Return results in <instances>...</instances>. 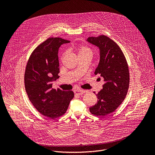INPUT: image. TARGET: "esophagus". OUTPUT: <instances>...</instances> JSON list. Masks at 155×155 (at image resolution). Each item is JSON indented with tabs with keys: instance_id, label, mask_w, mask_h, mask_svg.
Masks as SVG:
<instances>
[{
	"instance_id": "1",
	"label": "esophagus",
	"mask_w": 155,
	"mask_h": 155,
	"mask_svg": "<svg viewBox=\"0 0 155 155\" xmlns=\"http://www.w3.org/2000/svg\"><path fill=\"white\" fill-rule=\"evenodd\" d=\"M86 91H85V90H75V91H74V93H75V94H83V93H84L85 92H86Z\"/></svg>"
}]
</instances>
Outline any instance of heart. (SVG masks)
Returning a JSON list of instances; mask_svg holds the SVG:
<instances>
[{
    "label": "heart",
    "mask_w": 155,
    "mask_h": 155,
    "mask_svg": "<svg viewBox=\"0 0 155 155\" xmlns=\"http://www.w3.org/2000/svg\"><path fill=\"white\" fill-rule=\"evenodd\" d=\"M78 54H89L91 55V54H92V51L89 48L84 47H79L78 50Z\"/></svg>",
    "instance_id": "b5f03b06"
}]
</instances>
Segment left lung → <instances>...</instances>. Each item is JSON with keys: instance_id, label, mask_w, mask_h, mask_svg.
Listing matches in <instances>:
<instances>
[{"instance_id": "left-lung-1", "label": "left lung", "mask_w": 155, "mask_h": 155, "mask_svg": "<svg viewBox=\"0 0 155 155\" xmlns=\"http://www.w3.org/2000/svg\"><path fill=\"white\" fill-rule=\"evenodd\" d=\"M86 41L99 50V62L94 74L100 75L104 81L102 90L96 94L97 102L90 111L104 117L114 112L126 97L129 84L128 65L119 46L108 37H88Z\"/></svg>"}]
</instances>
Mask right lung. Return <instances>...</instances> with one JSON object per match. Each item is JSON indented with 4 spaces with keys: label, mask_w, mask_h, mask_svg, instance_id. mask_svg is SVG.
<instances>
[{
    "label": "right lung",
    "mask_w": 155,
    "mask_h": 155,
    "mask_svg": "<svg viewBox=\"0 0 155 155\" xmlns=\"http://www.w3.org/2000/svg\"><path fill=\"white\" fill-rule=\"evenodd\" d=\"M69 42L59 37L47 39L34 50L26 65L25 83L28 97L41 114L51 119L63 115L74 97L72 91L56 90L51 83L59 77V48Z\"/></svg>",
    "instance_id": "add662e5"
}]
</instances>
